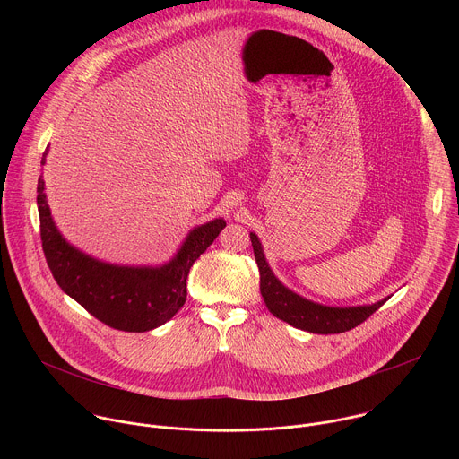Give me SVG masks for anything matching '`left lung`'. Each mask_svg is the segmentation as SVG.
Here are the masks:
<instances>
[{"mask_svg": "<svg viewBox=\"0 0 459 459\" xmlns=\"http://www.w3.org/2000/svg\"><path fill=\"white\" fill-rule=\"evenodd\" d=\"M250 241L255 255V264L259 269V290L265 299L267 308L280 319L287 321L296 329L312 333V334H340L347 333L359 323H363L370 314H374L388 298L359 307H326L314 303L307 298L287 289L271 271L267 257L264 254L257 236L250 232Z\"/></svg>", "mask_w": 459, "mask_h": 459, "instance_id": "8db88e82", "label": "left lung"}]
</instances>
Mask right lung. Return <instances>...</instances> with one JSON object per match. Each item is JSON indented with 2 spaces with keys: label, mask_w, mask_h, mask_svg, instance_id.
<instances>
[{
  "label": "right lung",
  "mask_w": 459,
  "mask_h": 459,
  "mask_svg": "<svg viewBox=\"0 0 459 459\" xmlns=\"http://www.w3.org/2000/svg\"><path fill=\"white\" fill-rule=\"evenodd\" d=\"M45 158L47 151L41 165ZM38 212L45 259L56 283L96 319L125 333L152 331L183 307L192 264L227 225L218 218L192 229L165 265L121 267L94 259L65 241L50 216L43 178L38 179Z\"/></svg>",
  "instance_id": "obj_1"
}]
</instances>
